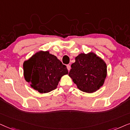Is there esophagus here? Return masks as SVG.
<instances>
[{
  "instance_id": "1",
  "label": "esophagus",
  "mask_w": 130,
  "mask_h": 130,
  "mask_svg": "<svg viewBox=\"0 0 130 130\" xmlns=\"http://www.w3.org/2000/svg\"><path fill=\"white\" fill-rule=\"evenodd\" d=\"M67 69H68V71H70L71 70V66H70V65H67Z\"/></svg>"
}]
</instances>
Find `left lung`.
<instances>
[{
  "mask_svg": "<svg viewBox=\"0 0 130 130\" xmlns=\"http://www.w3.org/2000/svg\"><path fill=\"white\" fill-rule=\"evenodd\" d=\"M106 71V64L96 54L81 53L71 65L69 76L78 89L84 92L93 93L103 86Z\"/></svg>",
  "mask_w": 130,
  "mask_h": 130,
  "instance_id": "1",
  "label": "left lung"
}]
</instances>
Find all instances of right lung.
<instances>
[{
	"label": "right lung",
	"instance_id": "1",
	"mask_svg": "<svg viewBox=\"0 0 130 130\" xmlns=\"http://www.w3.org/2000/svg\"><path fill=\"white\" fill-rule=\"evenodd\" d=\"M24 75L31 86L41 93L56 89L62 76L68 74L67 67L49 52H39L23 65Z\"/></svg>",
	"mask_w": 130,
	"mask_h": 130
}]
</instances>
